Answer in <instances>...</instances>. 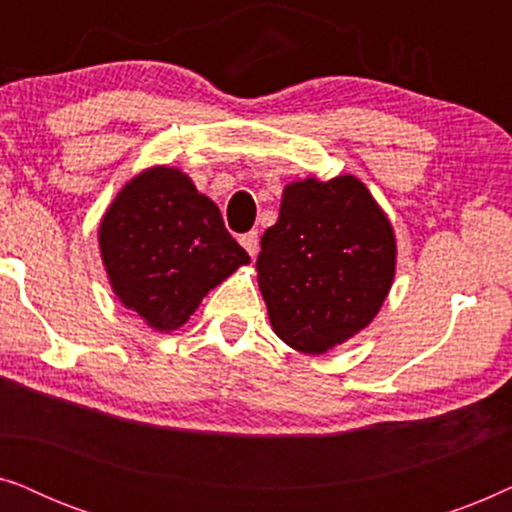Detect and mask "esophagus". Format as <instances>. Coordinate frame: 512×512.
<instances>
[{"label":"esophagus","mask_w":512,"mask_h":512,"mask_svg":"<svg viewBox=\"0 0 512 512\" xmlns=\"http://www.w3.org/2000/svg\"><path fill=\"white\" fill-rule=\"evenodd\" d=\"M240 244L249 256H256L258 254V233H256V230H249V233L240 235Z\"/></svg>","instance_id":"1"}]
</instances>
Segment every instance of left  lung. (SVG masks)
Masks as SVG:
<instances>
[{
    "mask_svg": "<svg viewBox=\"0 0 512 512\" xmlns=\"http://www.w3.org/2000/svg\"><path fill=\"white\" fill-rule=\"evenodd\" d=\"M394 265V230L349 174L286 186L256 261L272 328L305 354L326 352L366 328L387 298Z\"/></svg>",
    "mask_w": 512,
    "mask_h": 512,
    "instance_id": "1",
    "label": "left lung"
}]
</instances>
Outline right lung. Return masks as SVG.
Masks as SVG:
<instances>
[{
    "mask_svg": "<svg viewBox=\"0 0 512 512\" xmlns=\"http://www.w3.org/2000/svg\"><path fill=\"white\" fill-rule=\"evenodd\" d=\"M100 249L116 296L156 331L186 324L209 289L249 263L219 207L170 167L146 170L118 193Z\"/></svg>",
    "mask_w": 512,
    "mask_h": 512,
    "instance_id": "add662e5",
    "label": "right lung"
}]
</instances>
